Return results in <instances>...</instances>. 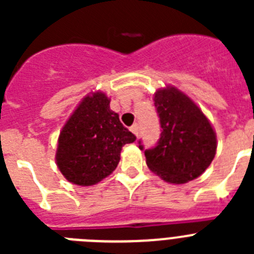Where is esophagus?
Returning a JSON list of instances; mask_svg holds the SVG:
<instances>
[{
  "label": "esophagus",
  "mask_w": 254,
  "mask_h": 254,
  "mask_svg": "<svg viewBox=\"0 0 254 254\" xmlns=\"http://www.w3.org/2000/svg\"><path fill=\"white\" fill-rule=\"evenodd\" d=\"M129 129H131L132 133H133L134 136H136V137H137V136H138V126H137V125L131 126V128H129Z\"/></svg>",
  "instance_id": "1"
}]
</instances>
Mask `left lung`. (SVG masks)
Listing matches in <instances>:
<instances>
[{
    "label": "left lung",
    "instance_id": "left-lung-1",
    "mask_svg": "<svg viewBox=\"0 0 254 254\" xmlns=\"http://www.w3.org/2000/svg\"><path fill=\"white\" fill-rule=\"evenodd\" d=\"M154 104L163 131L158 145L145 150L149 169L173 185L198 178L216 154L212 125L201 108L176 86L158 89ZM138 143L143 150L141 141Z\"/></svg>",
    "mask_w": 254,
    "mask_h": 254
}]
</instances>
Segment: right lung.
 <instances>
[{
	"instance_id": "add662e5",
	"label": "right lung",
	"mask_w": 254,
	"mask_h": 254,
	"mask_svg": "<svg viewBox=\"0 0 254 254\" xmlns=\"http://www.w3.org/2000/svg\"><path fill=\"white\" fill-rule=\"evenodd\" d=\"M109 103L103 91L89 94L61 129L56 164L73 185L87 187L111 176L120 163L122 147L136 140Z\"/></svg>"
}]
</instances>
